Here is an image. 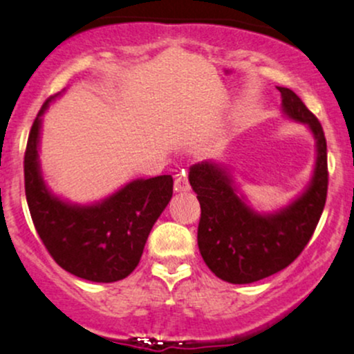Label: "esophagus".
Listing matches in <instances>:
<instances>
[{
    "label": "esophagus",
    "instance_id": "34e87169",
    "mask_svg": "<svg viewBox=\"0 0 354 354\" xmlns=\"http://www.w3.org/2000/svg\"><path fill=\"white\" fill-rule=\"evenodd\" d=\"M188 189H189L188 174H186L185 171L178 173L176 176H174V191H178V193H183V191H188Z\"/></svg>",
    "mask_w": 354,
    "mask_h": 354
}]
</instances>
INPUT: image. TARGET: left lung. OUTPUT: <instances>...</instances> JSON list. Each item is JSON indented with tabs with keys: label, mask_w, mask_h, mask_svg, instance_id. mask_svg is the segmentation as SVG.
Returning <instances> with one entry per match:
<instances>
[{
	"label": "left lung",
	"mask_w": 354,
	"mask_h": 354,
	"mask_svg": "<svg viewBox=\"0 0 354 354\" xmlns=\"http://www.w3.org/2000/svg\"><path fill=\"white\" fill-rule=\"evenodd\" d=\"M288 116L310 126L316 138V165L311 185L298 200L276 214L261 216L251 211L223 168L209 161L189 168V185L198 194L201 218L198 248L206 266L223 281L248 284L290 266L308 245L328 193L326 138L301 98L279 88Z\"/></svg>",
	"instance_id": "1"
}]
</instances>
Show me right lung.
<instances>
[{
    "instance_id": "right-lung-1",
    "label": "right lung",
    "mask_w": 354,
    "mask_h": 354,
    "mask_svg": "<svg viewBox=\"0 0 354 354\" xmlns=\"http://www.w3.org/2000/svg\"><path fill=\"white\" fill-rule=\"evenodd\" d=\"M51 98L39 109L24 151L31 219L48 253L68 273L95 283L120 281L140 263L149 231L173 196V178L131 181L93 206H71L51 196L38 165L41 115Z\"/></svg>"
}]
</instances>
